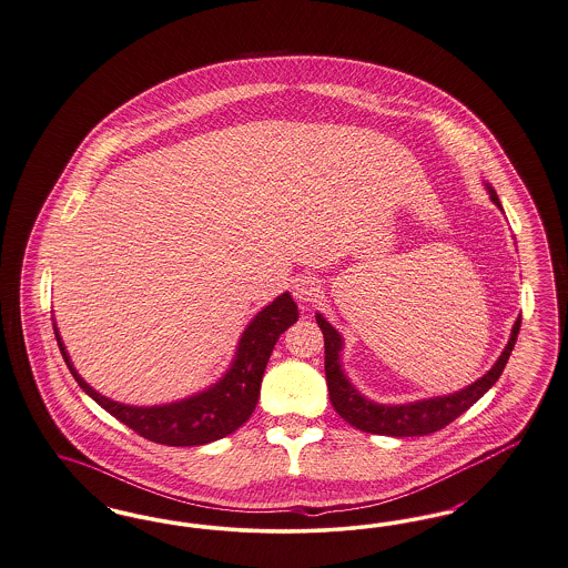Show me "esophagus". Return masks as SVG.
Returning <instances> with one entry per match:
<instances>
[{
	"label": "esophagus",
	"mask_w": 568,
	"mask_h": 568,
	"mask_svg": "<svg viewBox=\"0 0 568 568\" xmlns=\"http://www.w3.org/2000/svg\"><path fill=\"white\" fill-rule=\"evenodd\" d=\"M318 295V286L314 280H301L296 282L295 296L298 301L307 303V301H314V296Z\"/></svg>",
	"instance_id": "1"
}]
</instances>
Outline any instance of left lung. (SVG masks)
<instances>
[{
	"label": "left lung",
	"instance_id": "obj_1",
	"mask_svg": "<svg viewBox=\"0 0 568 568\" xmlns=\"http://www.w3.org/2000/svg\"><path fill=\"white\" fill-rule=\"evenodd\" d=\"M488 191H490V199L500 207V201H498V195L493 186H488ZM316 322L324 335V373H326V384H328V398H331L335 412L346 419L347 424L356 426L358 430L371 433V435L424 437V435L442 430L449 422H454L460 414H465L469 407H473V403H477L498 382L500 373L511 356V349L516 346L521 316L514 324L511 339L505 347V352L500 354V358L496 361L493 369L488 371L481 379H477L475 384H470L460 393L424 398V400L407 403V405H377L361 395L347 382L342 365H339V349L344 346L342 335L324 321L321 314H316Z\"/></svg>",
	"mask_w": 568,
	"mask_h": 568
}]
</instances>
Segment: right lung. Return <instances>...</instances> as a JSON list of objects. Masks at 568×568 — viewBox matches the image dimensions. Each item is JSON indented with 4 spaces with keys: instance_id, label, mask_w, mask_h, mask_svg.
Returning <instances> with one entry per match:
<instances>
[{
    "instance_id": "1",
    "label": "right lung",
    "mask_w": 568,
    "mask_h": 568,
    "mask_svg": "<svg viewBox=\"0 0 568 568\" xmlns=\"http://www.w3.org/2000/svg\"><path fill=\"white\" fill-rule=\"evenodd\" d=\"M296 318L298 310L293 296L288 293L277 296L272 305H267L263 312H258L254 321L250 322V326L242 335L233 367L214 388L163 407H129L99 395L75 373L70 356L61 344L57 326L54 337L63 354V361L68 369L72 371L80 388L87 395L93 396V400H98L108 414L121 419L124 426H129L149 442L184 447L222 439L237 430L252 416L258 403L263 373L270 363L273 346L280 339V335L291 324H295Z\"/></svg>"
}]
</instances>
